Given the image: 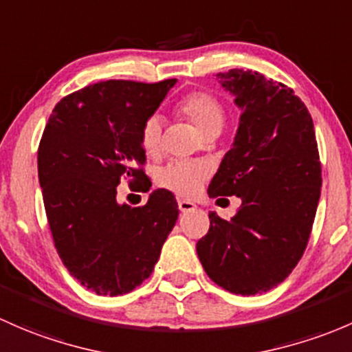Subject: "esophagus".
Returning a JSON list of instances; mask_svg holds the SVG:
<instances>
[{"label":"esophagus","mask_w":352,"mask_h":352,"mask_svg":"<svg viewBox=\"0 0 352 352\" xmlns=\"http://www.w3.org/2000/svg\"><path fill=\"white\" fill-rule=\"evenodd\" d=\"M177 208H179V212L188 213V212H193V210L197 208V205L190 200H177Z\"/></svg>","instance_id":"34e87169"}]
</instances>
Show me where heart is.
Returning a JSON list of instances; mask_svg holds the SVG:
<instances>
[{
  "instance_id": "b5f03b06",
  "label": "heart",
  "mask_w": 352,
  "mask_h": 352,
  "mask_svg": "<svg viewBox=\"0 0 352 352\" xmlns=\"http://www.w3.org/2000/svg\"><path fill=\"white\" fill-rule=\"evenodd\" d=\"M176 113L193 123L203 137L219 132L226 125V108L215 96L205 91H193L176 104ZM140 144L147 155H155L162 146V122L152 115L140 130ZM205 179V169L193 162H173L157 176V183L181 197H193Z\"/></svg>"
}]
</instances>
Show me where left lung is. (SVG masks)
<instances>
[{"mask_svg":"<svg viewBox=\"0 0 352 352\" xmlns=\"http://www.w3.org/2000/svg\"><path fill=\"white\" fill-rule=\"evenodd\" d=\"M217 78L242 113L208 195L242 205L232 220L208 213L197 252L210 280L257 295L283 283L309 242L322 186L314 122L292 88L261 72L230 69Z\"/></svg>","mask_w":352,"mask_h":352,"instance_id":"8db88e82","label":"left lung"}]
</instances>
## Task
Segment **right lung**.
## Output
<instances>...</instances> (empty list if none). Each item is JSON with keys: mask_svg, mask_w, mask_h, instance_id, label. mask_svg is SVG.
I'll return each instance as SVG.
<instances>
[{"mask_svg": "<svg viewBox=\"0 0 352 352\" xmlns=\"http://www.w3.org/2000/svg\"><path fill=\"white\" fill-rule=\"evenodd\" d=\"M175 85H89L56 104L42 133L38 181L57 254L98 295H123L147 280L177 220L168 190L152 191L142 206L117 201L123 181L149 191L140 130Z\"/></svg>", "mask_w": 352, "mask_h": 352, "instance_id": "obj_1", "label": "right lung"}]
</instances>
